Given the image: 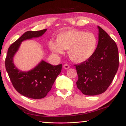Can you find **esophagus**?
I'll return each mask as SVG.
<instances>
[{"mask_svg":"<svg viewBox=\"0 0 126 126\" xmlns=\"http://www.w3.org/2000/svg\"><path fill=\"white\" fill-rule=\"evenodd\" d=\"M63 68H64V69H68V68H69V65H68V64L65 63V64H64L63 65Z\"/></svg>","mask_w":126,"mask_h":126,"instance_id":"obj_1","label":"esophagus"}]
</instances>
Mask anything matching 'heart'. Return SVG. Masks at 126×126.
<instances>
[{"mask_svg": "<svg viewBox=\"0 0 126 126\" xmlns=\"http://www.w3.org/2000/svg\"><path fill=\"white\" fill-rule=\"evenodd\" d=\"M97 39L93 33L77 30H70L59 33L57 41L50 40L49 47L52 52L62 54L63 49L68 50L72 61L80 63L88 60L96 50Z\"/></svg>", "mask_w": 126, "mask_h": 126, "instance_id": "b5f03b06", "label": "heart"}]
</instances>
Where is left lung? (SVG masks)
<instances>
[{
  "label": "left lung",
  "instance_id": "8db88e82",
  "mask_svg": "<svg viewBox=\"0 0 126 126\" xmlns=\"http://www.w3.org/2000/svg\"><path fill=\"white\" fill-rule=\"evenodd\" d=\"M98 43L90 58L76 66L78 79L76 84L83 94L95 95L104 92L111 84L118 69L117 44L101 27Z\"/></svg>",
  "mask_w": 126,
  "mask_h": 126
}]
</instances>
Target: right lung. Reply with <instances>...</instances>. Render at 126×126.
<instances>
[{"instance_id":"obj_1","label":"right lung","mask_w":126,"mask_h":126,"mask_svg":"<svg viewBox=\"0 0 126 126\" xmlns=\"http://www.w3.org/2000/svg\"><path fill=\"white\" fill-rule=\"evenodd\" d=\"M46 31L26 32L9 47L5 58V68L13 86L18 92L30 98L41 99L46 96L61 73L62 64L53 65L42 61L34 69L23 72L17 69L13 58L23 40L40 37Z\"/></svg>"}]
</instances>
